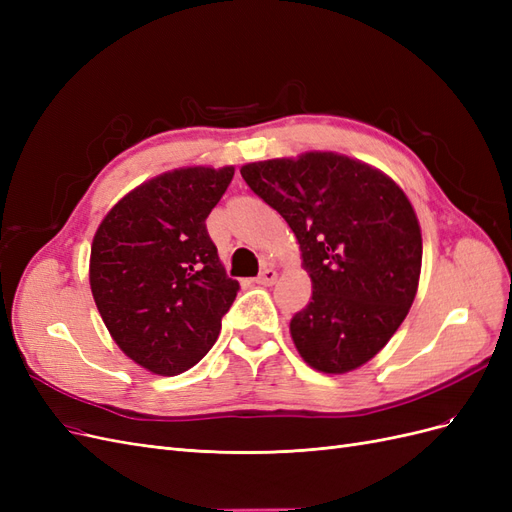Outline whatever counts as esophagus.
Returning <instances> with one entry per match:
<instances>
[{
	"label": "esophagus",
	"mask_w": 512,
	"mask_h": 512,
	"mask_svg": "<svg viewBox=\"0 0 512 512\" xmlns=\"http://www.w3.org/2000/svg\"><path fill=\"white\" fill-rule=\"evenodd\" d=\"M275 280H277V271L273 267H267V269L260 271V275L256 277L254 282L260 284V286H271Z\"/></svg>",
	"instance_id": "obj_1"
}]
</instances>
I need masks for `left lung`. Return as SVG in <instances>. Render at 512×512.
I'll return each mask as SVG.
<instances>
[{"label":"left lung","instance_id":"left-lung-1","mask_svg":"<svg viewBox=\"0 0 512 512\" xmlns=\"http://www.w3.org/2000/svg\"><path fill=\"white\" fill-rule=\"evenodd\" d=\"M241 177L292 228L312 301L290 320L305 363L346 374L386 346L408 316L423 239L399 185L359 160L312 151L245 164Z\"/></svg>","mask_w":512,"mask_h":512}]
</instances>
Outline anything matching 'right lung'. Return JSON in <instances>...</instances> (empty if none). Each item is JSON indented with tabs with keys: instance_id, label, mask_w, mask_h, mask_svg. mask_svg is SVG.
I'll list each match as a JSON object with an SVG mask.
<instances>
[{
	"instance_id": "1",
	"label": "right lung",
	"mask_w": 512,
	"mask_h": 512,
	"mask_svg": "<svg viewBox=\"0 0 512 512\" xmlns=\"http://www.w3.org/2000/svg\"><path fill=\"white\" fill-rule=\"evenodd\" d=\"M232 175V166H194L138 185L91 243L89 284L106 329L153 374L177 376L203 359L239 292L207 232Z\"/></svg>"
}]
</instances>
